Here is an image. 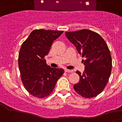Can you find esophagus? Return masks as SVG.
<instances>
[{"mask_svg": "<svg viewBox=\"0 0 122 122\" xmlns=\"http://www.w3.org/2000/svg\"><path fill=\"white\" fill-rule=\"evenodd\" d=\"M64 71H65V72H66V73H73V70H68V69H65Z\"/></svg>", "mask_w": 122, "mask_h": 122, "instance_id": "obj_1", "label": "esophagus"}]
</instances>
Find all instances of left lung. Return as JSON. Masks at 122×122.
Segmentation results:
<instances>
[{"instance_id":"left-lung-1","label":"left lung","mask_w":122,"mask_h":122,"mask_svg":"<svg viewBox=\"0 0 122 122\" xmlns=\"http://www.w3.org/2000/svg\"><path fill=\"white\" fill-rule=\"evenodd\" d=\"M65 35L85 58L83 73L76 71L80 81L74 85L75 92L85 98L97 97L105 88L112 71V59L107 44L99 34L88 29L66 32Z\"/></svg>"}]
</instances>
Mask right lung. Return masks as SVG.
<instances>
[{"mask_svg":"<svg viewBox=\"0 0 122 122\" xmlns=\"http://www.w3.org/2000/svg\"><path fill=\"white\" fill-rule=\"evenodd\" d=\"M63 32L35 29L22 44L18 58L20 78L25 90L36 98L48 97L64 73L63 69L47 66L44 59L53 41Z\"/></svg>","mask_w":122,"mask_h":122,"instance_id":"1","label":"right lung"}]
</instances>
